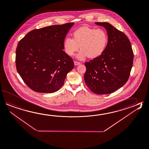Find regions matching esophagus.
<instances>
[{
  "mask_svg": "<svg viewBox=\"0 0 149 149\" xmlns=\"http://www.w3.org/2000/svg\"><path fill=\"white\" fill-rule=\"evenodd\" d=\"M74 65H75V66H77V65H79L81 64L79 62L76 61H74Z\"/></svg>",
  "mask_w": 149,
  "mask_h": 149,
  "instance_id": "34e87169",
  "label": "esophagus"
}]
</instances>
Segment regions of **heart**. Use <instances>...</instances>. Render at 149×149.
<instances>
[{"instance_id":"heart-1","label":"heart","mask_w":149,"mask_h":149,"mask_svg":"<svg viewBox=\"0 0 149 149\" xmlns=\"http://www.w3.org/2000/svg\"><path fill=\"white\" fill-rule=\"evenodd\" d=\"M108 37L102 29H95L88 26H82L73 32V38L66 37L63 41L64 52L68 56H73L79 47L77 57L83 59L95 58L100 56L106 48Z\"/></svg>"}]
</instances>
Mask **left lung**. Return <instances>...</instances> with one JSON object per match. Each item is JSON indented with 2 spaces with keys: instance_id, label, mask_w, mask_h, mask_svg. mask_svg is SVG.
Segmentation results:
<instances>
[{
  "instance_id": "left-lung-1",
  "label": "left lung",
  "mask_w": 149,
  "mask_h": 149,
  "mask_svg": "<svg viewBox=\"0 0 149 149\" xmlns=\"http://www.w3.org/2000/svg\"><path fill=\"white\" fill-rule=\"evenodd\" d=\"M95 24L106 29L108 41L101 55L85 63L86 85L97 94L113 93L125 84L133 63L131 42L123 32L108 22Z\"/></svg>"
}]
</instances>
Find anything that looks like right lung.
Wrapping results in <instances>:
<instances>
[{"instance_id": "add662e5", "label": "right lung", "mask_w": 149, "mask_h": 149, "mask_svg": "<svg viewBox=\"0 0 149 149\" xmlns=\"http://www.w3.org/2000/svg\"><path fill=\"white\" fill-rule=\"evenodd\" d=\"M74 23L33 30L21 40L16 66L25 84L40 93H54L73 70V59L63 51V41Z\"/></svg>"}]
</instances>
